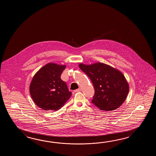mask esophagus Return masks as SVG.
I'll return each instance as SVG.
<instances>
[{
	"label": "esophagus",
	"mask_w": 156,
	"mask_h": 156,
	"mask_svg": "<svg viewBox=\"0 0 156 156\" xmlns=\"http://www.w3.org/2000/svg\"><path fill=\"white\" fill-rule=\"evenodd\" d=\"M81 91V89H78L75 90H74V91L75 92V93H77V92H80Z\"/></svg>",
	"instance_id": "obj_1"
}]
</instances>
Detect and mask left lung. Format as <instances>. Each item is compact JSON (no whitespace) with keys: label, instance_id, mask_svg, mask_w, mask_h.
Instances as JSON below:
<instances>
[{"label":"left lung","instance_id":"obj_1","mask_svg":"<svg viewBox=\"0 0 156 156\" xmlns=\"http://www.w3.org/2000/svg\"><path fill=\"white\" fill-rule=\"evenodd\" d=\"M80 69L89 77L95 89L92 103L100 110L112 111L126 99L129 86L123 73L102 62L79 63Z\"/></svg>","mask_w":156,"mask_h":156}]
</instances>
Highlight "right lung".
Returning a JSON list of instances; mask_svg holds the SVG:
<instances>
[{
	"instance_id": "right-lung-1",
	"label": "right lung",
	"mask_w": 156,
	"mask_h": 156,
	"mask_svg": "<svg viewBox=\"0 0 156 156\" xmlns=\"http://www.w3.org/2000/svg\"><path fill=\"white\" fill-rule=\"evenodd\" d=\"M66 66L47 63L32 78L30 85V96L37 105L43 110L60 109L71 96L66 83L60 78Z\"/></svg>"
}]
</instances>
